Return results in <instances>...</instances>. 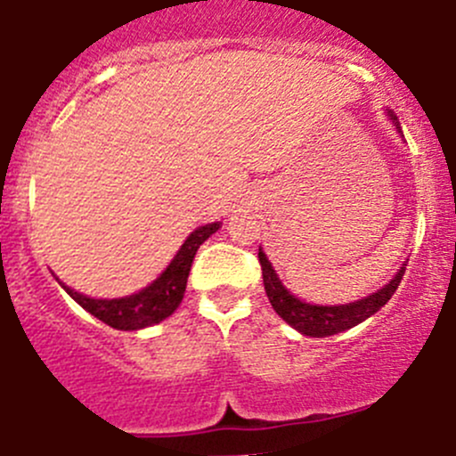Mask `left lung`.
<instances>
[{
	"instance_id": "obj_1",
	"label": "left lung",
	"mask_w": 456,
	"mask_h": 456,
	"mask_svg": "<svg viewBox=\"0 0 456 456\" xmlns=\"http://www.w3.org/2000/svg\"><path fill=\"white\" fill-rule=\"evenodd\" d=\"M388 116H391L397 131H400L397 118L393 116L391 110H388ZM258 264H261V270H264L265 295H268L270 305L277 311L279 318H284L290 327H295V330L299 331V334L314 336V338H325V336H334L338 334V331L352 330L354 325H359V322H363L366 318H370L372 314H377V311L393 297V293H395L397 286H400L402 277H404V268H400L395 277H393L384 289L368 295V297L356 299V302H350V305L318 306L306 305V302L297 299L295 295H290V290H286V286L279 281L277 273H274L268 256H265L261 249H258Z\"/></svg>"
}]
</instances>
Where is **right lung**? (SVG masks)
I'll list each match as a JSON object with an SVG mask.
<instances>
[{"label":"right lung","instance_id":"1","mask_svg":"<svg viewBox=\"0 0 456 456\" xmlns=\"http://www.w3.org/2000/svg\"><path fill=\"white\" fill-rule=\"evenodd\" d=\"M218 229L220 223H211L195 229V232L186 238V243L182 245L177 256L172 258L170 265L163 270L161 277H159L157 281H151L147 289L138 290V293L134 295H126V297L93 299L77 293V290L68 289V286L61 284V281L59 284L63 286L65 293L75 299L77 305L84 306L88 314H93L97 320H102L104 325L113 327V330L136 331L142 330V327L157 325V322L166 320L167 315L175 314L177 306L182 305L188 273H191L195 252H198L200 245H202L211 233L218 232Z\"/></svg>","mask_w":456,"mask_h":456}]
</instances>
